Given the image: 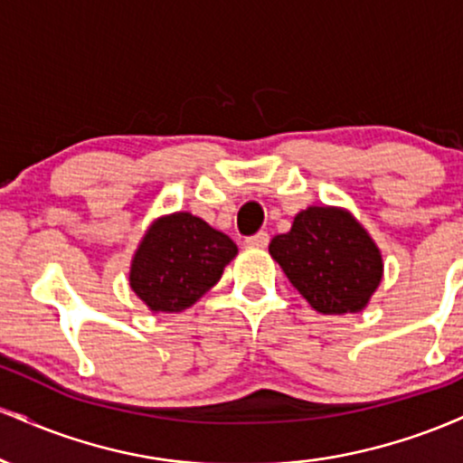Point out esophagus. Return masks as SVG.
Returning a JSON list of instances; mask_svg holds the SVG:
<instances>
[{
	"instance_id": "34e87169",
	"label": "esophagus",
	"mask_w": 463,
	"mask_h": 463,
	"mask_svg": "<svg viewBox=\"0 0 463 463\" xmlns=\"http://www.w3.org/2000/svg\"><path fill=\"white\" fill-rule=\"evenodd\" d=\"M269 243V235L265 231H259L257 235H252V237H248L246 239V246L248 248H265Z\"/></svg>"
}]
</instances>
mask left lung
Segmentation results:
<instances>
[{
    "label": "left lung",
    "instance_id": "1",
    "mask_svg": "<svg viewBox=\"0 0 463 463\" xmlns=\"http://www.w3.org/2000/svg\"><path fill=\"white\" fill-rule=\"evenodd\" d=\"M269 254L316 311L357 313L383 279V259L365 228L348 211L309 206L291 231L276 235Z\"/></svg>",
    "mask_w": 463,
    "mask_h": 463
}]
</instances>
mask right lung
Returning <instances> with one entry per match:
<instances>
[{
    "label": "right lung",
    "instance_id": "1",
    "mask_svg": "<svg viewBox=\"0 0 463 463\" xmlns=\"http://www.w3.org/2000/svg\"><path fill=\"white\" fill-rule=\"evenodd\" d=\"M237 246L191 213L158 217L130 265V287L154 313L189 309L222 279Z\"/></svg>",
    "mask_w": 463,
    "mask_h": 463
}]
</instances>
